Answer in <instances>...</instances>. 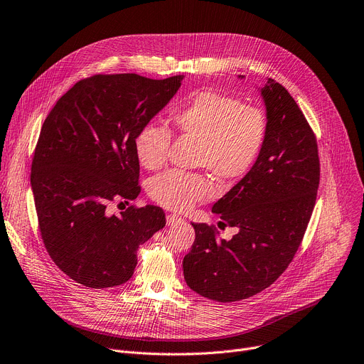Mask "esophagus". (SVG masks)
Here are the masks:
<instances>
[{
	"label": "esophagus",
	"instance_id": "esophagus-1",
	"mask_svg": "<svg viewBox=\"0 0 364 364\" xmlns=\"http://www.w3.org/2000/svg\"><path fill=\"white\" fill-rule=\"evenodd\" d=\"M180 222H183V218L178 216V215H168V216H167V225H168V226L177 225V223H180Z\"/></svg>",
	"mask_w": 364,
	"mask_h": 364
}]
</instances>
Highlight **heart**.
<instances>
[{"label": "heart", "instance_id": "heart-1", "mask_svg": "<svg viewBox=\"0 0 364 364\" xmlns=\"http://www.w3.org/2000/svg\"><path fill=\"white\" fill-rule=\"evenodd\" d=\"M178 135L199 142L196 164L216 180L230 183L244 177L266 141L267 117L262 110L216 91H197L170 114ZM171 134L158 123L144 124L135 136L138 161L146 170H158L167 161ZM149 194L161 206L190 209L209 199L212 184L200 174L171 170L155 177Z\"/></svg>", "mask_w": 364, "mask_h": 364}]
</instances>
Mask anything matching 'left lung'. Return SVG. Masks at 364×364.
Returning a JSON list of instances; mask_svg holds the SVG:
<instances>
[{
    "instance_id": "8db88e82",
    "label": "left lung",
    "mask_w": 364,
    "mask_h": 364,
    "mask_svg": "<svg viewBox=\"0 0 364 364\" xmlns=\"http://www.w3.org/2000/svg\"><path fill=\"white\" fill-rule=\"evenodd\" d=\"M258 91L266 106V141L251 170L212 208L238 232L226 241L212 226L191 223L196 240L183 259L187 286L223 304L259 293L287 269L319 186L316 138L302 110L272 78Z\"/></svg>"
}]
</instances>
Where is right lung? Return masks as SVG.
<instances>
[{
	"label": "right lung",
	"instance_id": "right-lung-1",
	"mask_svg": "<svg viewBox=\"0 0 364 364\" xmlns=\"http://www.w3.org/2000/svg\"><path fill=\"white\" fill-rule=\"evenodd\" d=\"M183 75H94L77 82L48 114L31 162V191L43 244L56 266L92 289L126 283L136 251L165 226L161 208L109 213L141 187L134 141L170 103Z\"/></svg>",
	"mask_w": 364,
	"mask_h": 364
}]
</instances>
